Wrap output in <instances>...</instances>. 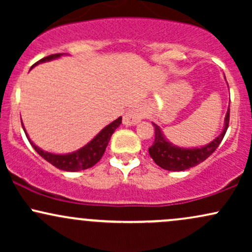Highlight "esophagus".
<instances>
[{
  "mask_svg": "<svg viewBox=\"0 0 252 252\" xmlns=\"http://www.w3.org/2000/svg\"><path fill=\"white\" fill-rule=\"evenodd\" d=\"M141 120H142V112H141L138 106H134V108L129 109L128 111L124 114L123 124L126 126H136Z\"/></svg>",
  "mask_w": 252,
  "mask_h": 252,
  "instance_id": "1",
  "label": "esophagus"
}]
</instances>
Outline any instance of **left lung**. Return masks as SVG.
<instances>
[{"label": "left lung", "mask_w": 252, "mask_h": 252, "mask_svg": "<svg viewBox=\"0 0 252 252\" xmlns=\"http://www.w3.org/2000/svg\"><path fill=\"white\" fill-rule=\"evenodd\" d=\"M230 121V106H228L224 120V128L213 141L202 147L194 148H182L169 142L163 135L162 130L158 124L153 123L155 128V141L149 148V154L158 166L166 170L180 172L186 170L206 160L212 154L224 138Z\"/></svg>", "instance_id": "left-lung-1"}]
</instances>
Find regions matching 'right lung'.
Wrapping results in <instances>:
<instances>
[{"label":"right lung","instance_id":"add662e5","mask_svg":"<svg viewBox=\"0 0 252 252\" xmlns=\"http://www.w3.org/2000/svg\"><path fill=\"white\" fill-rule=\"evenodd\" d=\"M62 56H63V53H58L43 58V59L39 60L36 63H34L33 67L37 65V63L58 59V58H60ZM121 123H122V117H118L117 120H115L114 122L108 124L105 128L100 130V131L98 132L88 144H85V146L82 147L80 149L76 150V152L68 153V154H53V153L45 152L43 149L39 148V147H37L35 143H33V141L30 138L27 131H26L25 126H24L25 134L27 136L32 147H33V148L36 150L37 154L42 156L47 162L53 164L57 168L66 170V172H78V170L91 168L92 166H94V164L102 158L104 152H105L106 149V146H108L110 138H111V135L114 134L115 130L120 126Z\"/></svg>","mask_w":252,"mask_h":252}]
</instances>
